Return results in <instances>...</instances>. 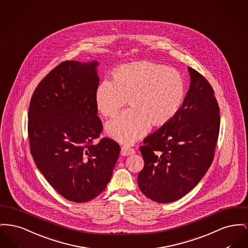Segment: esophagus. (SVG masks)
I'll list each match as a JSON object with an SVG mask.
<instances>
[{"mask_svg":"<svg viewBox=\"0 0 248 248\" xmlns=\"http://www.w3.org/2000/svg\"><path fill=\"white\" fill-rule=\"evenodd\" d=\"M135 154V149L131 148L130 146L123 145L121 147V155L122 156H129V155H133Z\"/></svg>","mask_w":248,"mask_h":248,"instance_id":"1","label":"esophagus"}]
</instances>
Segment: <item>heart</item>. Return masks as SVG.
Returning a JSON list of instances; mask_svg holds the SVG:
<instances>
[{"mask_svg":"<svg viewBox=\"0 0 248 248\" xmlns=\"http://www.w3.org/2000/svg\"><path fill=\"white\" fill-rule=\"evenodd\" d=\"M186 82L174 68L142 61L120 66L113 81L104 80L95 93L96 105L105 118H114L126 105L131 108L109 122L110 136L124 143H134L150 125L168 123L180 110Z\"/></svg>","mask_w":248,"mask_h":248,"instance_id":"heart-1","label":"heart"}]
</instances>
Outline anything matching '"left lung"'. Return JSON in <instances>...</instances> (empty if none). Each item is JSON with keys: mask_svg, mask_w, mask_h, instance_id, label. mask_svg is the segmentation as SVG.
<instances>
[{"mask_svg": "<svg viewBox=\"0 0 248 248\" xmlns=\"http://www.w3.org/2000/svg\"><path fill=\"white\" fill-rule=\"evenodd\" d=\"M190 86L175 117L143 139L144 166L138 186L144 195L169 203L193 189L211 166L219 134V107L212 86L188 67Z\"/></svg>", "mask_w": 248, "mask_h": 248, "instance_id": "obj_1", "label": "left lung"}]
</instances>
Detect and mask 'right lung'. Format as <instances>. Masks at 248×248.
<instances>
[{
	"instance_id": "right-lung-1",
	"label": "right lung",
	"mask_w": 248,
	"mask_h": 248,
	"mask_svg": "<svg viewBox=\"0 0 248 248\" xmlns=\"http://www.w3.org/2000/svg\"><path fill=\"white\" fill-rule=\"evenodd\" d=\"M98 62L66 61L43 79L32 94L28 134L33 160L66 200L86 202L110 181L120 146L103 131L95 93Z\"/></svg>"
}]
</instances>
